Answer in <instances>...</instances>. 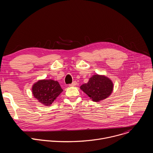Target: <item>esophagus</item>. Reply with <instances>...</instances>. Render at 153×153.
Instances as JSON below:
<instances>
[{"mask_svg":"<svg viewBox=\"0 0 153 153\" xmlns=\"http://www.w3.org/2000/svg\"><path fill=\"white\" fill-rule=\"evenodd\" d=\"M76 85H77V82H76V81H74V82H73L72 83L70 84L69 86H76Z\"/></svg>","mask_w":153,"mask_h":153,"instance_id":"34e87169","label":"esophagus"}]
</instances>
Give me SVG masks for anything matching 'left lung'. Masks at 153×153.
<instances>
[{"label": "left lung", "mask_w": 153, "mask_h": 153, "mask_svg": "<svg viewBox=\"0 0 153 153\" xmlns=\"http://www.w3.org/2000/svg\"><path fill=\"white\" fill-rule=\"evenodd\" d=\"M80 88L93 101L98 102L111 95L113 83L105 76L95 74L90 78L88 83L83 84Z\"/></svg>", "instance_id": "left-lung-1"}]
</instances>
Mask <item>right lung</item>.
<instances>
[{"label": "right lung", "instance_id": "add662e5", "mask_svg": "<svg viewBox=\"0 0 153 153\" xmlns=\"http://www.w3.org/2000/svg\"><path fill=\"white\" fill-rule=\"evenodd\" d=\"M62 91L59 82L51 79L40 80L32 87L33 96L45 106L51 105Z\"/></svg>", "mask_w": 153, "mask_h": 153}]
</instances>
